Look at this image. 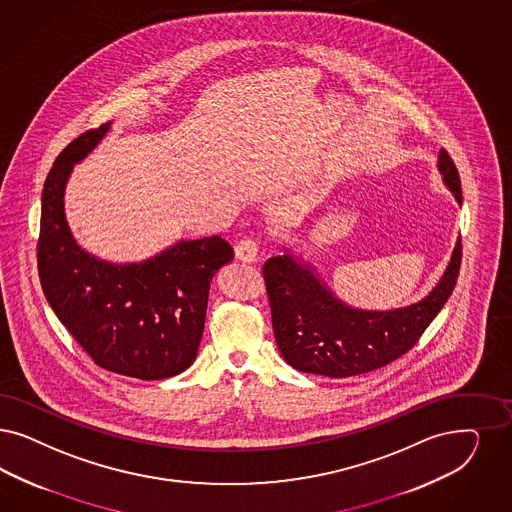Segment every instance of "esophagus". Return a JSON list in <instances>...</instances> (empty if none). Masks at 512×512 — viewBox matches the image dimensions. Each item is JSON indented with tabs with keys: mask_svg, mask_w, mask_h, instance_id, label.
Masks as SVG:
<instances>
[{
	"mask_svg": "<svg viewBox=\"0 0 512 512\" xmlns=\"http://www.w3.org/2000/svg\"><path fill=\"white\" fill-rule=\"evenodd\" d=\"M234 253H236V259L242 261V263H255L257 261V255H259V244L251 238H244L240 240L236 247H234Z\"/></svg>",
	"mask_w": 512,
	"mask_h": 512,
	"instance_id": "obj_1",
	"label": "esophagus"
}]
</instances>
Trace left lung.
I'll return each mask as SVG.
<instances>
[{
    "mask_svg": "<svg viewBox=\"0 0 512 512\" xmlns=\"http://www.w3.org/2000/svg\"><path fill=\"white\" fill-rule=\"evenodd\" d=\"M442 183L461 204V181L450 155L441 149ZM461 265V240L441 280L418 302L391 310L355 308L338 299L316 266L291 247L266 261V291L272 327L283 359L300 372L346 378L380 369L408 352L452 295Z\"/></svg>",
    "mask_w": 512,
    "mask_h": 512,
    "instance_id": "left-lung-1",
    "label": "left lung"
}]
</instances>
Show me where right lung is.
Segmentation results:
<instances>
[{"mask_svg":"<svg viewBox=\"0 0 512 512\" xmlns=\"http://www.w3.org/2000/svg\"><path fill=\"white\" fill-rule=\"evenodd\" d=\"M109 128L81 134L54 160L41 196L39 280L56 318L96 365L162 380L193 365L210 283L234 251L221 236H208L179 240L138 263H111L79 246L66 217V185Z\"/></svg>","mask_w":512,"mask_h":512,"instance_id":"right-lung-1","label":"right lung"}]
</instances>
